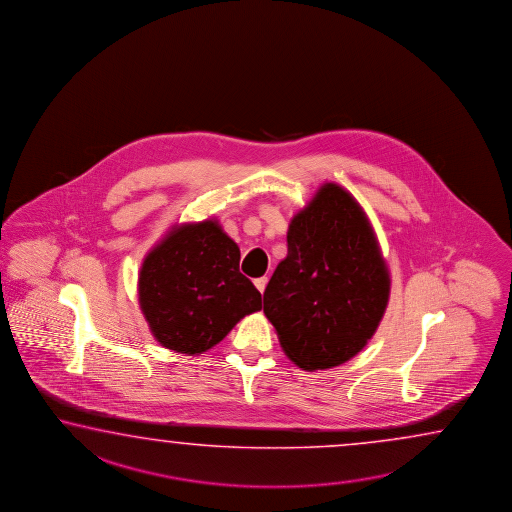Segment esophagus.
<instances>
[{
  "label": "esophagus",
  "mask_w": 512,
  "mask_h": 512,
  "mask_svg": "<svg viewBox=\"0 0 512 512\" xmlns=\"http://www.w3.org/2000/svg\"><path fill=\"white\" fill-rule=\"evenodd\" d=\"M255 286H257V290L259 292L264 293L266 290V284H268V277H259V279H255Z\"/></svg>",
  "instance_id": "34e87169"
}]
</instances>
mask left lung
<instances>
[{"label": "left lung", "mask_w": 512, "mask_h": 512, "mask_svg": "<svg viewBox=\"0 0 512 512\" xmlns=\"http://www.w3.org/2000/svg\"><path fill=\"white\" fill-rule=\"evenodd\" d=\"M288 255L264 292L284 354L303 370L343 365L376 334L390 275L359 202L326 182L288 228Z\"/></svg>", "instance_id": "obj_1"}]
</instances>
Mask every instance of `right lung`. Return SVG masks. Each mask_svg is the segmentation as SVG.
I'll return each instance as SVG.
<instances>
[{"mask_svg": "<svg viewBox=\"0 0 512 512\" xmlns=\"http://www.w3.org/2000/svg\"><path fill=\"white\" fill-rule=\"evenodd\" d=\"M239 262L237 242L215 219L177 224L147 253L138 301L160 345L202 354L261 310V293L239 272Z\"/></svg>", "mask_w": 512, "mask_h": 512, "instance_id": "right-lung-1", "label": "right lung"}]
</instances>
